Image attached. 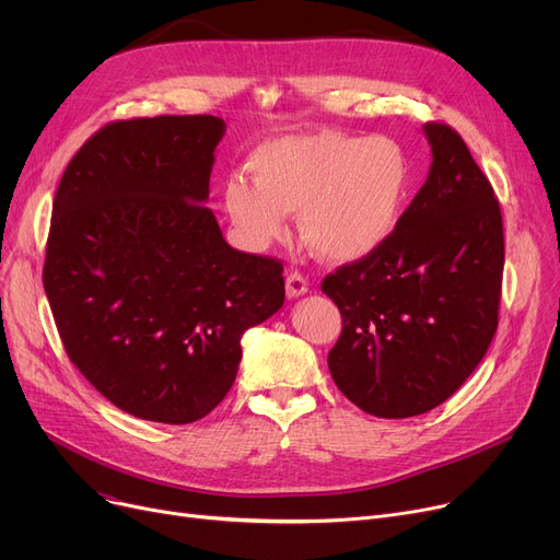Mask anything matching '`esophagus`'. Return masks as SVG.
I'll return each instance as SVG.
<instances>
[{
    "label": "esophagus",
    "instance_id": "1",
    "mask_svg": "<svg viewBox=\"0 0 560 560\" xmlns=\"http://www.w3.org/2000/svg\"><path fill=\"white\" fill-rule=\"evenodd\" d=\"M306 292H308V281H306L304 275L290 272V275L285 277V295H288L290 300H298V298L306 295Z\"/></svg>",
    "mask_w": 560,
    "mask_h": 560
}]
</instances>
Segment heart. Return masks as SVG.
Wrapping results in <instances>:
<instances>
[{
	"label": "heart",
	"mask_w": 560,
	"mask_h": 560,
	"mask_svg": "<svg viewBox=\"0 0 560 560\" xmlns=\"http://www.w3.org/2000/svg\"><path fill=\"white\" fill-rule=\"evenodd\" d=\"M252 182L233 174L222 201L241 238L262 249L283 238L300 213L302 241L325 260L357 262L395 233L410 165L386 136L319 129L262 142L247 161Z\"/></svg>",
	"instance_id": "1"
}]
</instances>
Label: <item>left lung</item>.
<instances>
[{
    "label": "left lung",
    "instance_id": "left-lung-1",
    "mask_svg": "<svg viewBox=\"0 0 560 560\" xmlns=\"http://www.w3.org/2000/svg\"><path fill=\"white\" fill-rule=\"evenodd\" d=\"M429 176L390 241L322 281L342 315L329 351L340 393L376 418L422 416L450 399L497 331L502 211L447 125H424Z\"/></svg>",
    "mask_w": 560,
    "mask_h": 560
}]
</instances>
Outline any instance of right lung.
I'll return each mask as SVG.
<instances>
[{"instance_id": "add662e5", "label": "right lung", "mask_w": 560, "mask_h": 560, "mask_svg": "<svg viewBox=\"0 0 560 560\" xmlns=\"http://www.w3.org/2000/svg\"><path fill=\"white\" fill-rule=\"evenodd\" d=\"M213 115L113 122L58 184L43 283L70 361L120 410L161 424L209 416L241 338L285 300L279 260L233 249L206 209Z\"/></svg>"}]
</instances>
